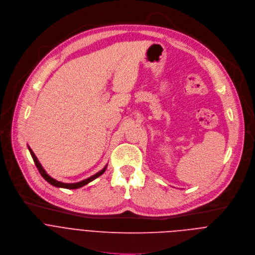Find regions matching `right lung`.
I'll return each instance as SVG.
<instances>
[{"label":"right lung","mask_w":255,"mask_h":255,"mask_svg":"<svg viewBox=\"0 0 255 255\" xmlns=\"http://www.w3.org/2000/svg\"><path fill=\"white\" fill-rule=\"evenodd\" d=\"M29 150H30V154H31V156H32V158H33V161H34V163H35V165H36V167H37V169H38V171H39V173L41 174V176L49 183V184H51V185H53V186H55V187H58V188H65V189H78V188H80V187H83V186H85L86 184H88V183H90L91 181H93L94 179H96L97 177H99L100 175H103L104 173H105V171H106V169H107V166L101 170V171H99L98 173H96L95 175H93L92 177H90V178H87V179H85V180H83V181H81V182H78V183H72V184H67V183H62V182H59V181H57V180H55V179H53V178H51L49 175H47L46 174V172H45V170L43 169V167L41 166V164L39 163V161H38V159H37V157L35 156V154L33 152V150L29 147Z\"/></svg>","instance_id":"obj_1"}]
</instances>
